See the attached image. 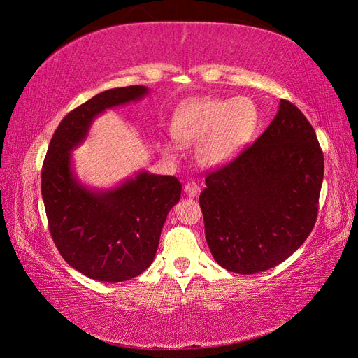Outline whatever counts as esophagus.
Masks as SVG:
<instances>
[{"instance_id":"obj_1","label":"esophagus","mask_w":358,"mask_h":358,"mask_svg":"<svg viewBox=\"0 0 358 358\" xmlns=\"http://www.w3.org/2000/svg\"><path fill=\"white\" fill-rule=\"evenodd\" d=\"M183 191H185L187 196H189L192 199H196V197L200 196V187L197 185L196 182H188L185 185V189H183Z\"/></svg>"}]
</instances>
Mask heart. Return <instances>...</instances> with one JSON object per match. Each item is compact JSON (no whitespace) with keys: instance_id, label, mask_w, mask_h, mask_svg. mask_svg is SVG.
<instances>
[{"instance_id":"1","label":"heart","mask_w":358,"mask_h":358,"mask_svg":"<svg viewBox=\"0 0 358 358\" xmlns=\"http://www.w3.org/2000/svg\"><path fill=\"white\" fill-rule=\"evenodd\" d=\"M257 109L246 96L231 100L201 99L182 106L171 122V136L179 146L197 145L196 159L203 169L229 164L252 138ZM166 155L175 148L162 146Z\"/></svg>"}]
</instances>
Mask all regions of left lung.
Instances as JSON below:
<instances>
[{
  "mask_svg": "<svg viewBox=\"0 0 358 358\" xmlns=\"http://www.w3.org/2000/svg\"><path fill=\"white\" fill-rule=\"evenodd\" d=\"M322 176L315 131L294 104L280 100L257 142L206 178L199 201L215 262L254 275L296 252L315 225Z\"/></svg>",
  "mask_w": 358,
  "mask_h": 358,
  "instance_id": "obj_1",
  "label": "left lung"
}]
</instances>
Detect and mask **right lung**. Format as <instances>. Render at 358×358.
I'll use <instances>...</instances> for the list:
<instances>
[{
    "label": "right lung",
    "instance_id": "add662e5",
    "mask_svg": "<svg viewBox=\"0 0 358 358\" xmlns=\"http://www.w3.org/2000/svg\"><path fill=\"white\" fill-rule=\"evenodd\" d=\"M148 94L140 85L96 94L62 119L43 162L41 197L53 242L73 268L101 282H124L152 264L182 183L140 170L115 187L92 188L79 179L71 152L96 116Z\"/></svg>",
    "mask_w": 358,
    "mask_h": 358
}]
</instances>
